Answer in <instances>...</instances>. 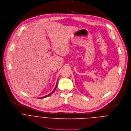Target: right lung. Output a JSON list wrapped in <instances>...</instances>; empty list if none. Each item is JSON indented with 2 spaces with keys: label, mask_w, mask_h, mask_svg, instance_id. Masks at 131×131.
<instances>
[{
  "label": "right lung",
  "mask_w": 131,
  "mask_h": 131,
  "mask_svg": "<svg viewBox=\"0 0 131 131\" xmlns=\"http://www.w3.org/2000/svg\"><path fill=\"white\" fill-rule=\"evenodd\" d=\"M58 82V81H57ZM57 83L56 84V87H55V88H54V90L52 91L50 93H49V94H48V95H46V96H43V97H40V98H39V99H43V98H45V97H48V96H50L51 94H53V92L55 91V90H56V88H57Z\"/></svg>",
  "instance_id": "add662e5"
}]
</instances>
